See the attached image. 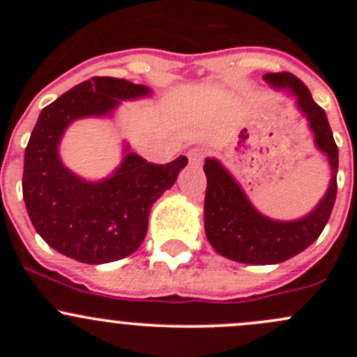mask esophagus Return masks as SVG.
<instances>
[{
    "mask_svg": "<svg viewBox=\"0 0 357 357\" xmlns=\"http://www.w3.org/2000/svg\"><path fill=\"white\" fill-rule=\"evenodd\" d=\"M205 152L202 149H193L188 152V160L192 165H200L202 160H204Z\"/></svg>",
    "mask_w": 357,
    "mask_h": 357,
    "instance_id": "34e87169",
    "label": "esophagus"
}]
</instances>
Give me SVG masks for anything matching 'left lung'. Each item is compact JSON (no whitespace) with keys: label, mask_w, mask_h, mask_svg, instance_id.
<instances>
[{"label":"left lung","mask_w":357,"mask_h":357,"mask_svg":"<svg viewBox=\"0 0 357 357\" xmlns=\"http://www.w3.org/2000/svg\"><path fill=\"white\" fill-rule=\"evenodd\" d=\"M264 81L295 96V105L314 135L316 149L328 157L332 179L323 199L309 214L294 221H278L252 205L240 183L218 158H205L204 225L208 243L222 257L254 266L278 264L316 242L328 222L337 197L338 149L325 110L312 100L304 82L290 72L266 74Z\"/></svg>","instance_id":"1"}]
</instances>
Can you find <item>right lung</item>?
<instances>
[{"label": "right lung", "mask_w": 357, "mask_h": 357, "mask_svg": "<svg viewBox=\"0 0 357 357\" xmlns=\"http://www.w3.org/2000/svg\"><path fill=\"white\" fill-rule=\"evenodd\" d=\"M150 95L149 86L93 77L39 114L25 149L24 202L36 231L60 254L86 264H105L138 250L153 202L188 164L185 155L165 165L150 164L124 145L121 165L100 181H88L63 165L59 146L72 122L112 117L122 102Z\"/></svg>", "instance_id": "right-lung-1"}]
</instances>
